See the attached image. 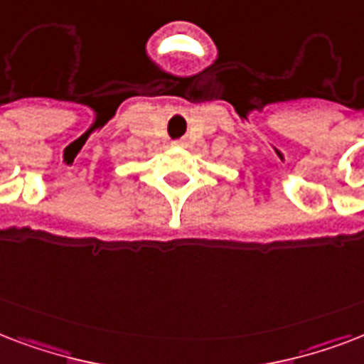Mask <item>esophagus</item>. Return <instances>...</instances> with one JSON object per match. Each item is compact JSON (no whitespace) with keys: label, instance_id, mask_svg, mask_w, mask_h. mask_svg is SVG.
<instances>
[{"label":"esophagus","instance_id":"esophagus-1","mask_svg":"<svg viewBox=\"0 0 364 364\" xmlns=\"http://www.w3.org/2000/svg\"><path fill=\"white\" fill-rule=\"evenodd\" d=\"M173 145H179V141H176V143H173Z\"/></svg>","mask_w":364,"mask_h":364}]
</instances>
